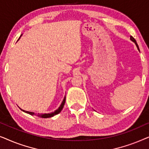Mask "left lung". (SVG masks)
<instances>
[{"instance_id":"1","label":"left lung","mask_w":149,"mask_h":149,"mask_svg":"<svg viewBox=\"0 0 149 149\" xmlns=\"http://www.w3.org/2000/svg\"><path fill=\"white\" fill-rule=\"evenodd\" d=\"M130 39H131V40L132 41H133L134 42H135V44H136V47H137V48H138V49L140 51V49H139V47H138V44H137V42H136V40H135V38H134L133 36H130Z\"/></svg>"}]
</instances>
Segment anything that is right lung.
Listing matches in <instances>:
<instances>
[{"instance_id": "obj_1", "label": "right lung", "mask_w": 149, "mask_h": 149, "mask_svg": "<svg viewBox=\"0 0 149 149\" xmlns=\"http://www.w3.org/2000/svg\"><path fill=\"white\" fill-rule=\"evenodd\" d=\"M22 35V34H21V36H20V37H21ZM20 37L19 38V39H18V40H19ZM65 101H66V96L64 97V100H63L62 102V104H61V105L60 106V107H59L58 109L56 110V111H55L54 112H53V113H45V114H39V113H38L37 115H36V114H35L34 113H33V112H29V111H24V110L21 109H20V108H19V109H21L22 111L25 112V113H28V114H30V115H36L38 116V117H42V118H49V117H54V115H58V114H59V113H60L61 111H62V109H63V107H64V106Z\"/></svg>"}]
</instances>
